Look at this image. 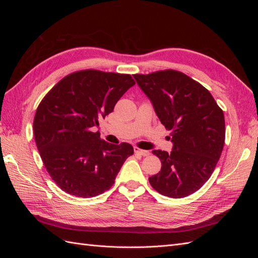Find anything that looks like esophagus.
<instances>
[{
    "label": "esophagus",
    "mask_w": 258,
    "mask_h": 258,
    "mask_svg": "<svg viewBox=\"0 0 258 258\" xmlns=\"http://www.w3.org/2000/svg\"><path fill=\"white\" fill-rule=\"evenodd\" d=\"M135 153L136 154H138V155H141V156H144V157H145V156H148V155H150V152H148V151H144V150H141V148H139V147H135Z\"/></svg>",
    "instance_id": "esophagus-1"
}]
</instances>
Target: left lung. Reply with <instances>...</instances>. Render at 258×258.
<instances>
[{
  "mask_svg": "<svg viewBox=\"0 0 258 258\" xmlns=\"http://www.w3.org/2000/svg\"><path fill=\"white\" fill-rule=\"evenodd\" d=\"M161 123L171 130L173 150L153 151L161 170L148 178L155 190L184 198L202 187L217 165L225 143V119L210 91L175 70L135 74Z\"/></svg>",
  "mask_w": 258,
  "mask_h": 258,
  "instance_id": "1",
  "label": "left lung"
}]
</instances>
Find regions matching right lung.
Returning <instances> with one entry per match:
<instances>
[{"instance_id": "obj_1", "label": "right lung", "mask_w": 258, "mask_h": 258, "mask_svg": "<svg viewBox=\"0 0 258 258\" xmlns=\"http://www.w3.org/2000/svg\"><path fill=\"white\" fill-rule=\"evenodd\" d=\"M135 84L130 74L82 70L63 77L38 104L35 143L46 170L62 190L90 198L111 188L134 147L107 143L92 128Z\"/></svg>"}]
</instances>
